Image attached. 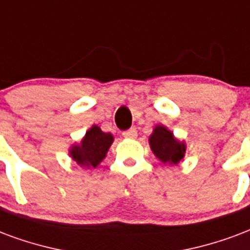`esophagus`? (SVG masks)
<instances>
[{
  "instance_id": "1",
  "label": "esophagus",
  "mask_w": 250,
  "mask_h": 250,
  "mask_svg": "<svg viewBox=\"0 0 250 250\" xmlns=\"http://www.w3.org/2000/svg\"><path fill=\"white\" fill-rule=\"evenodd\" d=\"M122 135H123V138H125V139H135V138L138 136V131H136L135 127H132L130 130L123 131V134Z\"/></svg>"
}]
</instances>
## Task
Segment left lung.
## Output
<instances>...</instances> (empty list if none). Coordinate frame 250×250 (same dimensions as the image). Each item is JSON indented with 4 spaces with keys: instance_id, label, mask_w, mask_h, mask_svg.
Wrapping results in <instances>:
<instances>
[{
    "instance_id": "1",
    "label": "left lung",
    "mask_w": 250,
    "mask_h": 250,
    "mask_svg": "<svg viewBox=\"0 0 250 250\" xmlns=\"http://www.w3.org/2000/svg\"><path fill=\"white\" fill-rule=\"evenodd\" d=\"M149 146L153 153L163 163L176 164L183 159L186 152L184 143L177 142L173 134L163 125H156L152 135L149 136Z\"/></svg>"
}]
</instances>
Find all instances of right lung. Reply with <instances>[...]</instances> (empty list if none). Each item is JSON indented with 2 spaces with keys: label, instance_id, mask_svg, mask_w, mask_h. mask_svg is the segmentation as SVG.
Here are the masks:
<instances>
[{
  "label": "right lung",
  "instance_id": "right-lung-1",
  "mask_svg": "<svg viewBox=\"0 0 250 250\" xmlns=\"http://www.w3.org/2000/svg\"><path fill=\"white\" fill-rule=\"evenodd\" d=\"M112 140V135L103 132L98 125H92L86 132L81 146H74L70 155L81 166L97 167L106 156Z\"/></svg>",
  "mask_w": 250,
  "mask_h": 250
}]
</instances>
